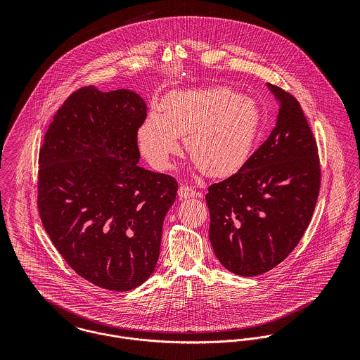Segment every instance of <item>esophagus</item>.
<instances>
[{
    "instance_id": "obj_1",
    "label": "esophagus",
    "mask_w": 360,
    "mask_h": 360,
    "mask_svg": "<svg viewBox=\"0 0 360 360\" xmlns=\"http://www.w3.org/2000/svg\"><path fill=\"white\" fill-rule=\"evenodd\" d=\"M198 193L193 188V187H190V186H186V184H181L180 187H179V197L183 200V198H193V197H195Z\"/></svg>"
}]
</instances>
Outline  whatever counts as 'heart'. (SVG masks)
<instances>
[{
	"mask_svg": "<svg viewBox=\"0 0 360 360\" xmlns=\"http://www.w3.org/2000/svg\"><path fill=\"white\" fill-rule=\"evenodd\" d=\"M262 126L260 109L230 87L174 91L139 130L140 151L156 169H165L186 138L190 158L207 176L238 172L252 154Z\"/></svg>",
	"mask_w": 360,
	"mask_h": 360,
	"instance_id": "heart-1",
	"label": "heart"
}]
</instances>
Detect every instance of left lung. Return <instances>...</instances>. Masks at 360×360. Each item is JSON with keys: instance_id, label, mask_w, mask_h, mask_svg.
I'll list each match as a JSON object with an SVG mask.
<instances>
[{"instance_id": "left-lung-1", "label": "left lung", "mask_w": 360, "mask_h": 360, "mask_svg": "<svg viewBox=\"0 0 360 360\" xmlns=\"http://www.w3.org/2000/svg\"><path fill=\"white\" fill-rule=\"evenodd\" d=\"M280 103L267 140L230 177L207 187L209 240L234 274H263L304 237L321 180L316 139L298 100L269 84Z\"/></svg>"}]
</instances>
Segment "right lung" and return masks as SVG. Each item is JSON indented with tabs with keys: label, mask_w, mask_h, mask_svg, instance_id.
I'll return each mask as SVG.
<instances>
[{
	"label": "right lung",
	"mask_w": 360,
	"mask_h": 360,
	"mask_svg": "<svg viewBox=\"0 0 360 360\" xmlns=\"http://www.w3.org/2000/svg\"><path fill=\"white\" fill-rule=\"evenodd\" d=\"M147 103L131 90L73 91L39 153L37 209L66 263L87 281L129 291L155 270L179 184L140 167Z\"/></svg>",
	"instance_id": "obj_1"
}]
</instances>
